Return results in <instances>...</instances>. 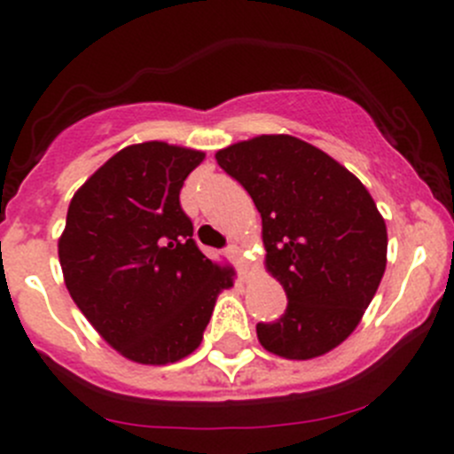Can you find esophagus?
I'll use <instances>...</instances> for the list:
<instances>
[{"label":"esophagus","instance_id":"esophagus-1","mask_svg":"<svg viewBox=\"0 0 454 454\" xmlns=\"http://www.w3.org/2000/svg\"><path fill=\"white\" fill-rule=\"evenodd\" d=\"M226 254L232 259V263H235V266L239 268V270H244V268H246V259L241 257V248H239V246H228Z\"/></svg>","mask_w":454,"mask_h":454}]
</instances>
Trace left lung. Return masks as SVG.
Segmentation results:
<instances>
[{"label": "left lung", "mask_w": 454, "mask_h": 454, "mask_svg": "<svg viewBox=\"0 0 454 454\" xmlns=\"http://www.w3.org/2000/svg\"><path fill=\"white\" fill-rule=\"evenodd\" d=\"M262 215L266 268L288 306L257 324L259 344L284 359L337 348L362 321L386 270L388 232L348 168L290 135H259L215 155Z\"/></svg>", "instance_id": "8db88e82"}]
</instances>
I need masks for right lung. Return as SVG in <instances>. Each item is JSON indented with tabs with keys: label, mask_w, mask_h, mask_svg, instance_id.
<instances>
[{
	"label": "right lung",
	"mask_w": 454,
	"mask_h": 454,
	"mask_svg": "<svg viewBox=\"0 0 454 454\" xmlns=\"http://www.w3.org/2000/svg\"><path fill=\"white\" fill-rule=\"evenodd\" d=\"M204 153L166 142L126 146L70 200L59 237L66 288L126 359L166 366L204 339L235 270L210 262L179 204Z\"/></svg>",
	"instance_id": "add662e5"
}]
</instances>
